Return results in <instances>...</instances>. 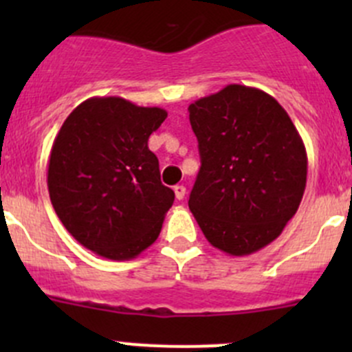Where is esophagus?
Returning a JSON list of instances; mask_svg holds the SVG:
<instances>
[{"instance_id":"obj_1","label":"esophagus","mask_w":352,"mask_h":352,"mask_svg":"<svg viewBox=\"0 0 352 352\" xmlns=\"http://www.w3.org/2000/svg\"><path fill=\"white\" fill-rule=\"evenodd\" d=\"M173 192H175V197L179 199V201H182V199L186 197V187L175 186V187H173Z\"/></svg>"}]
</instances>
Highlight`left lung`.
I'll list each match as a JSON object with an SVG mask.
<instances>
[{
	"instance_id": "1",
	"label": "left lung",
	"mask_w": 352,
	"mask_h": 352,
	"mask_svg": "<svg viewBox=\"0 0 352 352\" xmlns=\"http://www.w3.org/2000/svg\"><path fill=\"white\" fill-rule=\"evenodd\" d=\"M201 170L189 208L208 242L242 257L274 242L307 186L303 140L274 97L226 85L189 105Z\"/></svg>"
}]
</instances>
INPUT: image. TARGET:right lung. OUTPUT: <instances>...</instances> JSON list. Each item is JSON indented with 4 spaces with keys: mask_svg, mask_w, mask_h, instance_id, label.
Wrapping results in <instances>:
<instances>
[{
    "mask_svg": "<svg viewBox=\"0 0 352 352\" xmlns=\"http://www.w3.org/2000/svg\"><path fill=\"white\" fill-rule=\"evenodd\" d=\"M166 110L94 97L67 116L52 143L47 187L67 232L110 261L138 257L158 239L172 189L148 148Z\"/></svg>",
    "mask_w": 352,
    "mask_h": 352,
    "instance_id": "right-lung-1",
    "label": "right lung"
}]
</instances>
